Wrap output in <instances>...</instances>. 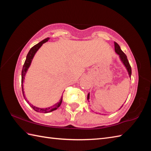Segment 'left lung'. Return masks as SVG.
Wrapping results in <instances>:
<instances>
[{
	"label": "left lung",
	"instance_id": "obj_1",
	"mask_svg": "<svg viewBox=\"0 0 151 151\" xmlns=\"http://www.w3.org/2000/svg\"><path fill=\"white\" fill-rule=\"evenodd\" d=\"M114 47H115V53H116L117 54H118L119 56L120 60L121 61L122 63H123V65H124V66L125 67V68H126L127 72H128V74H129V77L130 78L131 77V75H132V69H131V67H130V64H129V60H128V59H127V57L126 56V54H125L123 52V51L121 50L119 45L116 42H114ZM87 99H88V102H89V93L88 95V98ZM122 106L119 108V110L122 108ZM96 114H98V113H97V112H96ZM99 114H100V113H99Z\"/></svg>",
	"mask_w": 151,
	"mask_h": 151
}]
</instances>
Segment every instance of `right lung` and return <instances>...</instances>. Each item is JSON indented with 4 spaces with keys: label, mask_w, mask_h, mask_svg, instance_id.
Masks as SVG:
<instances>
[{
    "label": "right lung",
    "mask_w": 151,
    "mask_h": 151,
    "mask_svg": "<svg viewBox=\"0 0 151 151\" xmlns=\"http://www.w3.org/2000/svg\"><path fill=\"white\" fill-rule=\"evenodd\" d=\"M50 38L49 37H47L46 39L43 40V41H41V42H40L39 43L36 44V45H34L33 47H32L30 50H29V52H28L27 56V58L26 60H25L24 63V65L22 67V73H21V85H22V95H23V97L24 99H25V101H27V103L29 104L30 106L33 108L34 110L37 111V112H40V113H49V112L52 111L54 110H56V109L60 107V106L62 104V97H63V95H62V97H61L60 100L56 103L55 104H54L52 106H50V107H48V108H38L32 104L30 102H29V101H28V99L26 97V95L24 94V86H23V82H24V79H25V75H26V74L27 73V70L29 68L30 65H31V63L32 62V60L34 58V57L35 56V54L37 52V51L40 49V48L43 45V44L47 42L49 40Z\"/></svg>",
    "instance_id": "1"
}]
</instances>
